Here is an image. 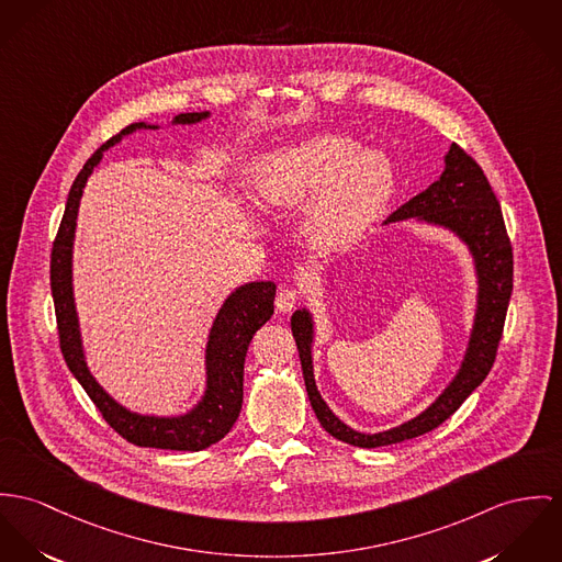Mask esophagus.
<instances>
[{"label": "esophagus", "mask_w": 562, "mask_h": 562, "mask_svg": "<svg viewBox=\"0 0 562 562\" xmlns=\"http://www.w3.org/2000/svg\"><path fill=\"white\" fill-rule=\"evenodd\" d=\"M300 302V293L295 289H282L278 295H276V307L282 312V314H289L293 312V307Z\"/></svg>", "instance_id": "obj_1"}]
</instances>
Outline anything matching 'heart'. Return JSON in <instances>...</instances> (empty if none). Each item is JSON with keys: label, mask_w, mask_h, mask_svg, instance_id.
Here are the masks:
<instances>
[{"label": "heart", "mask_w": 562, "mask_h": 562, "mask_svg": "<svg viewBox=\"0 0 562 562\" xmlns=\"http://www.w3.org/2000/svg\"><path fill=\"white\" fill-rule=\"evenodd\" d=\"M252 192L265 207L303 204L305 239L321 250H340L383 216L395 177L379 151L348 136L312 134L260 154L252 162Z\"/></svg>", "instance_id": "b5f03b06"}]
</instances>
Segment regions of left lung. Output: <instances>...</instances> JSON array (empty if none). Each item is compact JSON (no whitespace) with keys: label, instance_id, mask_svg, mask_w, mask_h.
Masks as SVG:
<instances>
[{"label":"left lung","instance_id":"1","mask_svg":"<svg viewBox=\"0 0 562 562\" xmlns=\"http://www.w3.org/2000/svg\"><path fill=\"white\" fill-rule=\"evenodd\" d=\"M393 222H417L436 226L449 231L467 246L475 269V316L460 368L432 404L417 417L395 428L368 434L346 426L323 400L314 381L312 366V345L316 334L314 316L307 307L295 310V314L291 316V329L302 359L305 391L321 426L334 438L366 449L395 445L430 432L464 404V400L485 381L487 372L492 370L514 289V252L501 205L481 167L456 143H451L449 151L445 154V167L440 177L428 190L393 212L385 220V226Z\"/></svg>","mask_w":562,"mask_h":562}]
</instances>
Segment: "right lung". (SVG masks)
Here are the masks:
<instances>
[{
    "label": "right lung",
    "instance_id": "right-lung-1",
    "mask_svg": "<svg viewBox=\"0 0 562 562\" xmlns=\"http://www.w3.org/2000/svg\"><path fill=\"white\" fill-rule=\"evenodd\" d=\"M210 111L179 113L171 126H194L210 120ZM158 124L138 122L106 140L77 175L50 252V293L55 303L59 346L75 379L86 389L106 424L136 447L171 451H201L231 432L244 402V361L255 334L271 318L276 284L257 280L237 286L217 310L205 345V389L199 402L181 415H143L120 404L91 374L81 338V323L75 302L72 257L79 205L89 175L102 162L104 151L122 143L136 130H158Z\"/></svg>",
    "mask_w": 562,
    "mask_h": 562
}]
</instances>
